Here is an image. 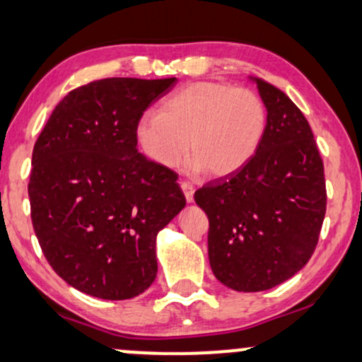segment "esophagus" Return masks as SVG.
<instances>
[{
  "instance_id": "obj_1",
  "label": "esophagus",
  "mask_w": 362,
  "mask_h": 362,
  "mask_svg": "<svg viewBox=\"0 0 362 362\" xmlns=\"http://www.w3.org/2000/svg\"><path fill=\"white\" fill-rule=\"evenodd\" d=\"M180 187H182V190H184L187 202H192V200H194V192H195L194 185H192L190 182H180Z\"/></svg>"
}]
</instances>
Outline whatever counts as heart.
<instances>
[{"mask_svg":"<svg viewBox=\"0 0 362 362\" xmlns=\"http://www.w3.org/2000/svg\"><path fill=\"white\" fill-rule=\"evenodd\" d=\"M265 125L267 110L255 91L195 81L168 95L160 113H145L136 123V140L152 162L165 168L184 162L190 141L195 168L226 177L254 157Z\"/></svg>","mask_w":362,"mask_h":362,"instance_id":"1","label":"heart"}]
</instances>
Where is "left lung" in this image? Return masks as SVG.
I'll return each instance as SVG.
<instances>
[{
  "instance_id": "1",
  "label": "left lung",
  "mask_w": 362,
  "mask_h": 362,
  "mask_svg": "<svg viewBox=\"0 0 362 362\" xmlns=\"http://www.w3.org/2000/svg\"><path fill=\"white\" fill-rule=\"evenodd\" d=\"M267 108L257 152L240 170L195 192L209 217V260L223 286L267 291L297 274L317 245L326 215L324 163L296 103L254 78Z\"/></svg>"
}]
</instances>
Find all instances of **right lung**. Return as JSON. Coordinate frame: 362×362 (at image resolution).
<instances>
[{
	"label": "right lung",
	"instance_id": "right-lung-1",
	"mask_svg": "<svg viewBox=\"0 0 362 362\" xmlns=\"http://www.w3.org/2000/svg\"><path fill=\"white\" fill-rule=\"evenodd\" d=\"M177 78L71 90L36 140L28 195L48 264L85 294L132 299L157 277V234L185 207L178 175L136 150V123Z\"/></svg>",
	"mask_w": 362,
	"mask_h": 362
}]
</instances>
